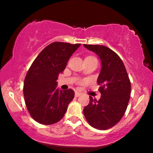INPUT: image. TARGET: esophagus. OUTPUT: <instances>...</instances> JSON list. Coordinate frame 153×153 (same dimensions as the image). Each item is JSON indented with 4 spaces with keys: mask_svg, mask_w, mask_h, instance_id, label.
<instances>
[{
    "mask_svg": "<svg viewBox=\"0 0 153 153\" xmlns=\"http://www.w3.org/2000/svg\"><path fill=\"white\" fill-rule=\"evenodd\" d=\"M81 96V94H80V93H78V92H75V97H79V96Z\"/></svg>",
    "mask_w": 153,
    "mask_h": 153,
    "instance_id": "esophagus-1",
    "label": "esophagus"
}]
</instances>
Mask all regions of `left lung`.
Wrapping results in <instances>:
<instances>
[{
  "instance_id": "8db88e82",
  "label": "left lung",
  "mask_w": 153,
  "mask_h": 153,
  "mask_svg": "<svg viewBox=\"0 0 153 153\" xmlns=\"http://www.w3.org/2000/svg\"><path fill=\"white\" fill-rule=\"evenodd\" d=\"M99 57L101 73L98 78L101 99L90 96V102L83 114L91 126L106 130L118 123L127 110L130 98L131 82L125 66L116 52L103 45H83Z\"/></svg>"
}]
</instances>
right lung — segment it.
<instances>
[{
  "label": "right lung",
  "mask_w": 153,
  "mask_h": 153,
  "mask_svg": "<svg viewBox=\"0 0 153 153\" xmlns=\"http://www.w3.org/2000/svg\"><path fill=\"white\" fill-rule=\"evenodd\" d=\"M80 44L51 43L39 54L27 72L24 96L31 117L42 124H53L62 119L75 96L72 89L59 90L58 75Z\"/></svg>",
  "instance_id": "right-lung-1"
}]
</instances>
